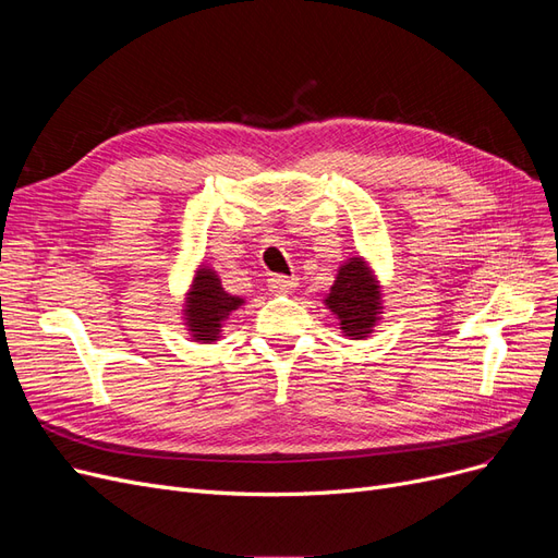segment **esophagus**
I'll list each match as a JSON object with an SVG mask.
<instances>
[{"mask_svg":"<svg viewBox=\"0 0 558 558\" xmlns=\"http://www.w3.org/2000/svg\"><path fill=\"white\" fill-rule=\"evenodd\" d=\"M269 291L275 293H291L295 289V279L293 277H283V275H275L269 277Z\"/></svg>","mask_w":558,"mask_h":558,"instance_id":"1","label":"esophagus"}]
</instances>
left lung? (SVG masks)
I'll list each match as a JSON object with an SVG mask.
<instances>
[{"instance_id": "left-lung-1", "label": "left lung", "mask_w": 558, "mask_h": 558, "mask_svg": "<svg viewBox=\"0 0 558 558\" xmlns=\"http://www.w3.org/2000/svg\"><path fill=\"white\" fill-rule=\"evenodd\" d=\"M330 312L340 318L342 332L351 340H363L381 314L379 286L361 258H349L337 275L326 298Z\"/></svg>"}]
</instances>
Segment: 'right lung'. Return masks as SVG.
Instances as JSON below:
<instances>
[{"label":"right lung","instance_id":"1","mask_svg":"<svg viewBox=\"0 0 558 558\" xmlns=\"http://www.w3.org/2000/svg\"><path fill=\"white\" fill-rule=\"evenodd\" d=\"M240 305L242 298L226 293L214 269L199 267L189 300H185V324L195 340L214 342L221 332V320Z\"/></svg>","mask_w":558,"mask_h":558}]
</instances>
